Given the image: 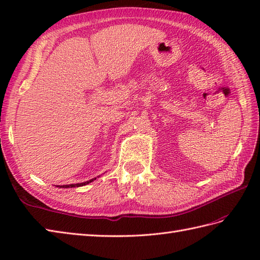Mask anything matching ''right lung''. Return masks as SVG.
I'll list each match as a JSON object with an SVG mask.
<instances>
[{"instance_id":"1","label":"right lung","mask_w":260,"mask_h":260,"mask_svg":"<svg viewBox=\"0 0 260 260\" xmlns=\"http://www.w3.org/2000/svg\"><path fill=\"white\" fill-rule=\"evenodd\" d=\"M95 179H91L89 181H86V182H81V183H76V184H66V185H58V187H63V189H67V187H78V186H82V185H87L88 183H90V182H92Z\"/></svg>"}]
</instances>
